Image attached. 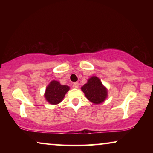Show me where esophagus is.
<instances>
[{"instance_id": "34e87169", "label": "esophagus", "mask_w": 153, "mask_h": 153, "mask_svg": "<svg viewBox=\"0 0 153 153\" xmlns=\"http://www.w3.org/2000/svg\"><path fill=\"white\" fill-rule=\"evenodd\" d=\"M73 86L74 88H79V83L78 82H74V84H73Z\"/></svg>"}]
</instances>
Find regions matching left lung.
Segmentation results:
<instances>
[{
	"instance_id": "obj_1",
	"label": "left lung",
	"mask_w": 153,
	"mask_h": 153,
	"mask_svg": "<svg viewBox=\"0 0 153 153\" xmlns=\"http://www.w3.org/2000/svg\"><path fill=\"white\" fill-rule=\"evenodd\" d=\"M81 90L87 99L95 104L102 103L107 97L106 88L97 76H92L89 79L88 83L81 87Z\"/></svg>"
}]
</instances>
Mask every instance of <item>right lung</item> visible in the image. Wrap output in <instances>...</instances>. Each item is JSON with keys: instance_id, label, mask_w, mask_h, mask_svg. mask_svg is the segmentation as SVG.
Wrapping results in <instances>:
<instances>
[{"instance_id": "right-lung-1", "label": "right lung", "mask_w": 153, "mask_h": 153, "mask_svg": "<svg viewBox=\"0 0 153 153\" xmlns=\"http://www.w3.org/2000/svg\"><path fill=\"white\" fill-rule=\"evenodd\" d=\"M69 90L70 87L68 85H61L58 81H52L46 88L45 98L50 104H57L62 101Z\"/></svg>"}]
</instances>
